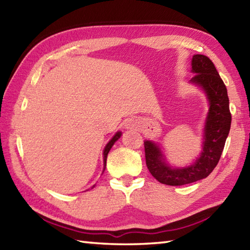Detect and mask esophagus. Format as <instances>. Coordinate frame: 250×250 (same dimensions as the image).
<instances>
[{
	"label": "esophagus",
	"mask_w": 250,
	"mask_h": 250,
	"mask_svg": "<svg viewBox=\"0 0 250 250\" xmlns=\"http://www.w3.org/2000/svg\"><path fill=\"white\" fill-rule=\"evenodd\" d=\"M134 125V122L133 121H132V120H130V121H128V122H126V128H128V129H130L131 128V126H133Z\"/></svg>",
	"instance_id": "1"
}]
</instances>
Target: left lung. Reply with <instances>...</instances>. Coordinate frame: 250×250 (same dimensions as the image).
<instances>
[{"mask_svg":"<svg viewBox=\"0 0 250 250\" xmlns=\"http://www.w3.org/2000/svg\"><path fill=\"white\" fill-rule=\"evenodd\" d=\"M191 72L195 75L190 83L202 89L208 101L202 151L195 161L184 167H174L169 164L160 146L146 140V164L158 182L168 186H183L206 178L219 162L225 143L230 132L231 113L229 98L224 82L214 63L203 55H194L191 61Z\"/></svg>","mask_w":250,"mask_h":250,"instance_id":"obj_1","label":"left lung"}]
</instances>
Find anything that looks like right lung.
Masks as SVG:
<instances>
[{"instance_id": "right-lung-1", "label": "right lung", "mask_w": 250, "mask_h": 250, "mask_svg": "<svg viewBox=\"0 0 250 250\" xmlns=\"http://www.w3.org/2000/svg\"><path fill=\"white\" fill-rule=\"evenodd\" d=\"M121 134H122V133H121L120 131L117 132V133H116L113 137H111L110 141L107 143V144H106V146H105V148H104V150H103V162H104V168H103V172L105 171V167H106V160H107V155H108V152H109V150L111 149V147H113V145L115 144V143L120 139ZM93 187H94V186H93ZM93 187H92V188H93Z\"/></svg>"}]
</instances>
